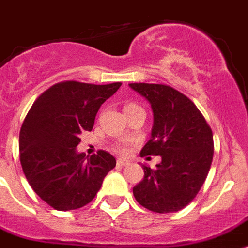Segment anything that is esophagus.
Here are the masks:
<instances>
[{
    "label": "esophagus",
    "mask_w": 248,
    "mask_h": 248,
    "mask_svg": "<svg viewBox=\"0 0 248 248\" xmlns=\"http://www.w3.org/2000/svg\"><path fill=\"white\" fill-rule=\"evenodd\" d=\"M117 165L121 166V168H124V166H127L130 165V163H128L127 160H124V159H118L117 160Z\"/></svg>",
    "instance_id": "34e87169"
}]
</instances>
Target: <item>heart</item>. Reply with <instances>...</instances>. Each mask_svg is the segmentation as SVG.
<instances>
[{"instance_id": "1", "label": "heart", "mask_w": 248, "mask_h": 248, "mask_svg": "<svg viewBox=\"0 0 248 248\" xmlns=\"http://www.w3.org/2000/svg\"><path fill=\"white\" fill-rule=\"evenodd\" d=\"M140 106H137L136 103H126L124 107V112H128V111H134V109H140ZM114 151L118 154H127L128 153V146H127V143L126 142H118L116 143L113 146Z\"/></svg>"}]
</instances>
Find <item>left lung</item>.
Segmentation results:
<instances>
[{
	"instance_id": "1",
	"label": "left lung",
	"mask_w": 248,
	"mask_h": 248,
	"mask_svg": "<svg viewBox=\"0 0 248 248\" xmlns=\"http://www.w3.org/2000/svg\"><path fill=\"white\" fill-rule=\"evenodd\" d=\"M154 112L151 139L141 156H161L155 169L142 165L143 179L134 186L142 207L156 213L183 209L195 198L213 160V132L190 99L166 84L131 83Z\"/></svg>"
}]
</instances>
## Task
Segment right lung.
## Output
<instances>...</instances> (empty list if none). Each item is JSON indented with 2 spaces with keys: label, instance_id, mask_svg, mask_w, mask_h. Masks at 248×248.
Segmentation results:
<instances>
[{
  "label": "right lung",
  "instance_id": "obj_1",
  "mask_svg": "<svg viewBox=\"0 0 248 248\" xmlns=\"http://www.w3.org/2000/svg\"><path fill=\"white\" fill-rule=\"evenodd\" d=\"M122 83L89 84L65 80L51 85L31 106L20 130L18 149L29 184L57 211H73L94 199L116 166L111 154H78L83 131H92L95 114Z\"/></svg>",
  "mask_w": 248,
  "mask_h": 248
}]
</instances>
